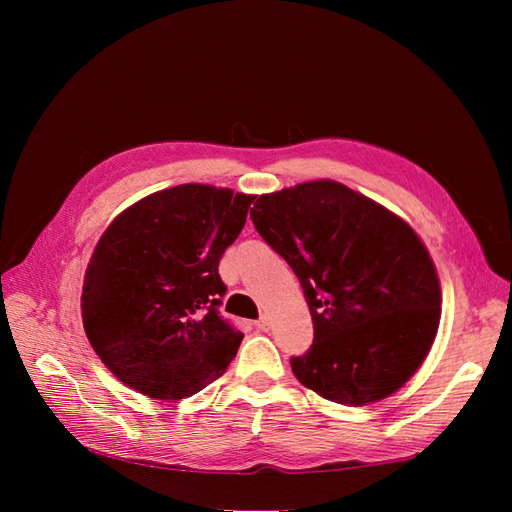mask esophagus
Wrapping results in <instances>:
<instances>
[{
	"label": "esophagus",
	"instance_id": "34e87169",
	"mask_svg": "<svg viewBox=\"0 0 512 512\" xmlns=\"http://www.w3.org/2000/svg\"><path fill=\"white\" fill-rule=\"evenodd\" d=\"M256 327H258L260 331H269V327H271L269 316H260V318L256 320Z\"/></svg>",
	"mask_w": 512,
	"mask_h": 512
}]
</instances>
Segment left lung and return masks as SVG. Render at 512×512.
I'll use <instances>...</instances> for the list:
<instances>
[{
  "instance_id": "obj_1",
  "label": "left lung",
  "mask_w": 512,
  "mask_h": 512,
  "mask_svg": "<svg viewBox=\"0 0 512 512\" xmlns=\"http://www.w3.org/2000/svg\"><path fill=\"white\" fill-rule=\"evenodd\" d=\"M250 215L312 314L314 344L290 361L297 380L344 406L399 391L429 354L442 312L438 271L414 228L331 179L262 194Z\"/></svg>"
}]
</instances>
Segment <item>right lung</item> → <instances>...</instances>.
<instances>
[{"label":"right lung","instance_id":"obj_1","mask_svg":"<svg viewBox=\"0 0 512 512\" xmlns=\"http://www.w3.org/2000/svg\"><path fill=\"white\" fill-rule=\"evenodd\" d=\"M254 194L183 183L138 200L108 224L83 280L91 348L130 389L183 399L218 380L243 333L220 318L218 265Z\"/></svg>","mask_w":512,"mask_h":512}]
</instances>
